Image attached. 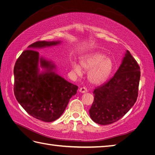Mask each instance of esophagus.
<instances>
[{
  "label": "esophagus",
  "mask_w": 155,
  "mask_h": 155,
  "mask_svg": "<svg viewBox=\"0 0 155 155\" xmlns=\"http://www.w3.org/2000/svg\"><path fill=\"white\" fill-rule=\"evenodd\" d=\"M79 92H81V93H85V92H87V89H86L85 87H82L79 88Z\"/></svg>",
  "instance_id": "34e87169"
}]
</instances>
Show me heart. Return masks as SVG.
<instances>
[{
  "label": "heart",
  "instance_id": "1",
  "mask_svg": "<svg viewBox=\"0 0 155 155\" xmlns=\"http://www.w3.org/2000/svg\"><path fill=\"white\" fill-rule=\"evenodd\" d=\"M81 66L76 62L71 63V67L74 72L80 75L85 71H89L88 79L92 84L100 85L105 82L114 69L112 60L106 55L100 52H93L82 57Z\"/></svg>",
  "mask_w": 155,
  "mask_h": 155
}]
</instances>
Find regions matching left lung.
<instances>
[{"mask_svg":"<svg viewBox=\"0 0 155 155\" xmlns=\"http://www.w3.org/2000/svg\"><path fill=\"white\" fill-rule=\"evenodd\" d=\"M140 76L139 64L127 50L114 76L93 92L94 100L89 110L92 120L108 125L127 114L137 98Z\"/></svg>","mask_w":155,"mask_h":155,"instance_id":"1","label":"left lung"}]
</instances>
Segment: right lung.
<instances>
[{
	"label": "right lung",
	"instance_id": "1",
	"mask_svg": "<svg viewBox=\"0 0 155 155\" xmlns=\"http://www.w3.org/2000/svg\"><path fill=\"white\" fill-rule=\"evenodd\" d=\"M61 42L34 43L21 54L14 68V92L17 101L30 116L45 122L59 118L78 90L77 85L57 73L56 65L52 61L39 57L36 51Z\"/></svg>",
	"mask_w": 155,
	"mask_h": 155
}]
</instances>
